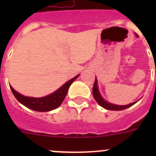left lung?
Wrapping results in <instances>:
<instances>
[{
	"mask_svg": "<svg viewBox=\"0 0 156 156\" xmlns=\"http://www.w3.org/2000/svg\"><path fill=\"white\" fill-rule=\"evenodd\" d=\"M93 96L94 98L95 101L98 103L99 105H101V107H103L105 109L108 110H113V111H119V110H123L126 109V108H129L130 106H132L133 105H134L135 103L137 102H133L130 103L129 105H114V104H111V103L107 102L106 101H105L104 99L102 98V97L101 96L100 93H99L98 90V81L97 79L95 78V81L94 83V87H93Z\"/></svg>",
	"mask_w": 156,
	"mask_h": 156,
	"instance_id": "1",
	"label": "left lung"
}]
</instances>
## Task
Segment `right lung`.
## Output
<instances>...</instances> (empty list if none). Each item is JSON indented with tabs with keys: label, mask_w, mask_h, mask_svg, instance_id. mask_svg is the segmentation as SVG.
Returning a JSON list of instances; mask_svg holds the SVG:
<instances>
[{
	"label": "right lung",
	"mask_w": 156,
	"mask_h": 156,
	"mask_svg": "<svg viewBox=\"0 0 156 156\" xmlns=\"http://www.w3.org/2000/svg\"><path fill=\"white\" fill-rule=\"evenodd\" d=\"M78 76L79 75L76 76L73 79L67 81L58 90L54 93L43 98L26 97L14 90L12 86H10V88L16 98L26 107L37 112H49L55 109L61 105L67 94L70 85L76 79Z\"/></svg>",
	"instance_id": "right-lung-1"
}]
</instances>
